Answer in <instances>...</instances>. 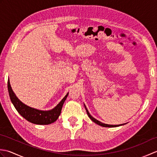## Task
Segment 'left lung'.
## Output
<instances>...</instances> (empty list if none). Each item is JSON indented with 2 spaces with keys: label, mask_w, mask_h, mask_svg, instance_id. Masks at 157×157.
<instances>
[{
  "label": "left lung",
  "mask_w": 157,
  "mask_h": 157,
  "mask_svg": "<svg viewBox=\"0 0 157 157\" xmlns=\"http://www.w3.org/2000/svg\"><path fill=\"white\" fill-rule=\"evenodd\" d=\"M84 106H85V109L86 110V112H87V114H88V117H90V119L93 122H94L95 123H96V124H98L99 125L102 126V127H105V128H115V127H118V126H120V125H124L125 124V123H123V124H120V125H109V124H105V123H102L101 121H98L97 119H96L95 118L93 117L89 113L88 110L87 109V108H86V106H85V105H84Z\"/></svg>",
  "instance_id": "1"
}]
</instances>
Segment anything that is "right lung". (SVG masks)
Instances as JSON below:
<instances>
[{
    "label": "right lung",
    "instance_id": "right-lung-1",
    "mask_svg": "<svg viewBox=\"0 0 157 157\" xmlns=\"http://www.w3.org/2000/svg\"><path fill=\"white\" fill-rule=\"evenodd\" d=\"M7 85L10 99L17 111L27 121L37 125H48L56 121L61 114L63 105L69 94L67 93L54 109L50 111H41L29 107L20 101L13 91L9 79H8Z\"/></svg>",
    "mask_w": 157,
    "mask_h": 157
}]
</instances>
